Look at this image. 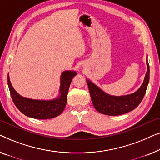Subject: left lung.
Here are the masks:
<instances>
[{
  "label": "left lung",
  "instance_id": "1",
  "mask_svg": "<svg viewBox=\"0 0 160 160\" xmlns=\"http://www.w3.org/2000/svg\"><path fill=\"white\" fill-rule=\"evenodd\" d=\"M147 62L146 72L144 82L141 87L133 94L120 97L107 95L99 87L87 80L92 102L96 110L100 113L108 116H118L134 110L143 100L149 81V65Z\"/></svg>",
  "mask_w": 160,
  "mask_h": 160
}]
</instances>
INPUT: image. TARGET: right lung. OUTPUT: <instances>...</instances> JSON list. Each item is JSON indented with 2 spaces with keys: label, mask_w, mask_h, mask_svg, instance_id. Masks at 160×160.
<instances>
[{
  "label": "right lung",
  "mask_w": 160,
  "mask_h": 160,
  "mask_svg": "<svg viewBox=\"0 0 160 160\" xmlns=\"http://www.w3.org/2000/svg\"><path fill=\"white\" fill-rule=\"evenodd\" d=\"M76 72L65 71L61 75L60 95L55 100L44 101L28 99L22 97L14 90L8 76L7 81L12 100L17 108L27 117L38 119H52L58 117L64 110L67 102V95Z\"/></svg>",
  "instance_id": "1"
}]
</instances>
